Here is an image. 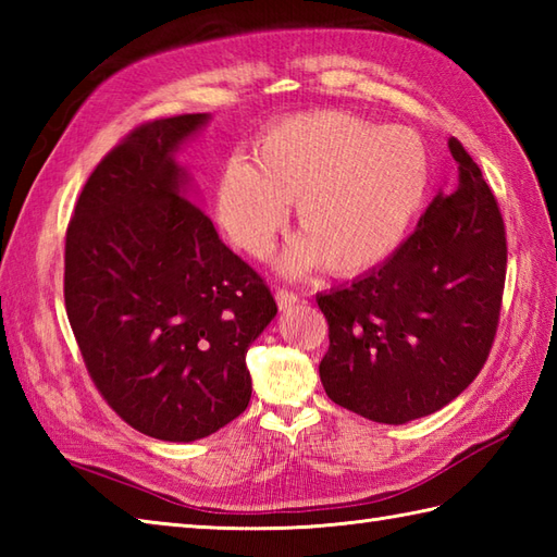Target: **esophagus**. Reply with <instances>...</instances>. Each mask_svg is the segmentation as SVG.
<instances>
[{
  "instance_id": "34e87169",
  "label": "esophagus",
  "mask_w": 557,
  "mask_h": 557,
  "mask_svg": "<svg viewBox=\"0 0 557 557\" xmlns=\"http://www.w3.org/2000/svg\"><path fill=\"white\" fill-rule=\"evenodd\" d=\"M275 301H277V306H280V311H287V309H292L294 304H299V297L294 292H287V289H277L275 292Z\"/></svg>"
}]
</instances>
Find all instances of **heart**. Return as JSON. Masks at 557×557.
Listing matches in <instances>:
<instances>
[{"label":"heart","mask_w":557,"mask_h":557,"mask_svg":"<svg viewBox=\"0 0 557 557\" xmlns=\"http://www.w3.org/2000/svg\"><path fill=\"white\" fill-rule=\"evenodd\" d=\"M253 156L256 164L239 156L222 164L218 218L236 246L263 258L297 200L304 234L282 260L289 275L321 263L335 275H357L383 263L431 182L417 132L337 110L285 116L260 136Z\"/></svg>","instance_id":"1"}]
</instances>
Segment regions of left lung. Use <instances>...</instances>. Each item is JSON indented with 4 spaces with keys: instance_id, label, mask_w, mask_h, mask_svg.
<instances>
[{
    "instance_id": "left-lung-1",
    "label": "left lung",
    "mask_w": 557,
    "mask_h": 557,
    "mask_svg": "<svg viewBox=\"0 0 557 557\" xmlns=\"http://www.w3.org/2000/svg\"><path fill=\"white\" fill-rule=\"evenodd\" d=\"M457 188L437 194L381 268L318 297L327 397L363 419L405 423L443 409L486 363L498 333L507 239L498 200L457 138Z\"/></svg>"
}]
</instances>
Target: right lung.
Here are the masks:
<instances>
[{"label": "right lung", "instance_id": "1", "mask_svg": "<svg viewBox=\"0 0 557 557\" xmlns=\"http://www.w3.org/2000/svg\"><path fill=\"white\" fill-rule=\"evenodd\" d=\"M206 114L134 126L76 200L64 244V304L83 363L132 429L191 443L251 399L246 351L277 304L258 272L184 194L172 160Z\"/></svg>", "mask_w": 557, "mask_h": 557}]
</instances>
